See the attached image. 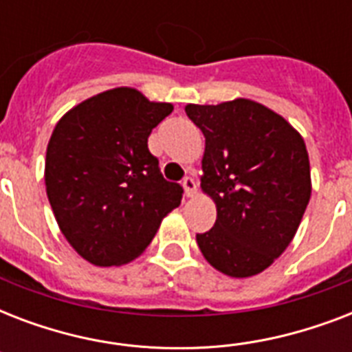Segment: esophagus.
<instances>
[{
    "label": "esophagus",
    "mask_w": 352,
    "mask_h": 352,
    "mask_svg": "<svg viewBox=\"0 0 352 352\" xmlns=\"http://www.w3.org/2000/svg\"><path fill=\"white\" fill-rule=\"evenodd\" d=\"M182 188H184V195L186 197H195L197 195V182H195L193 177H186L182 181Z\"/></svg>",
    "instance_id": "esophagus-1"
}]
</instances>
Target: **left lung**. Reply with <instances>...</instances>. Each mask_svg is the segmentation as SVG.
<instances>
[{"mask_svg":"<svg viewBox=\"0 0 352 352\" xmlns=\"http://www.w3.org/2000/svg\"><path fill=\"white\" fill-rule=\"evenodd\" d=\"M203 131L201 188L215 203L214 228L197 234L204 259L230 278L268 268L294 239L311 199L305 140L259 102L188 104Z\"/></svg>","mask_w":352,"mask_h":352,"instance_id":"left-lung-1","label":"left lung"}]
</instances>
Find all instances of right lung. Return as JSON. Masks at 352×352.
<instances>
[{
  "label": "right lung",
  "mask_w": 352,
  "mask_h": 352,
  "mask_svg": "<svg viewBox=\"0 0 352 352\" xmlns=\"http://www.w3.org/2000/svg\"><path fill=\"white\" fill-rule=\"evenodd\" d=\"M173 111L133 87H115L69 109L51 135L45 188L69 245L96 267L142 254L182 188L168 182L148 137Z\"/></svg>",
  "instance_id": "1"
}]
</instances>
